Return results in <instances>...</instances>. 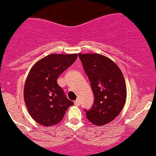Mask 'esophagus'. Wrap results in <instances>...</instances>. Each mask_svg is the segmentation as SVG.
Returning <instances> with one entry per match:
<instances>
[{
	"label": "esophagus",
	"instance_id": "esophagus-1",
	"mask_svg": "<svg viewBox=\"0 0 156 156\" xmlns=\"http://www.w3.org/2000/svg\"><path fill=\"white\" fill-rule=\"evenodd\" d=\"M74 105H77V106H79V105H80V101L78 100V99H76V100L74 101Z\"/></svg>",
	"mask_w": 156,
	"mask_h": 156
}]
</instances>
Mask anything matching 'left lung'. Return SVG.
Segmentation results:
<instances>
[{"label":"left lung","instance_id":"obj_1","mask_svg":"<svg viewBox=\"0 0 156 156\" xmlns=\"http://www.w3.org/2000/svg\"><path fill=\"white\" fill-rule=\"evenodd\" d=\"M94 95L86 117L95 125L111 122L120 114L126 101V85L116 63L99 54H78Z\"/></svg>","mask_w":156,"mask_h":156}]
</instances>
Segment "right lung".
<instances>
[{"label":"right lung","instance_id":"obj_1","mask_svg":"<svg viewBox=\"0 0 156 156\" xmlns=\"http://www.w3.org/2000/svg\"><path fill=\"white\" fill-rule=\"evenodd\" d=\"M78 55L53 54L38 61L26 79L23 97L31 117L38 124L52 126L60 122L74 102L57 83L58 76L75 62Z\"/></svg>","mask_w":156,"mask_h":156}]
</instances>
